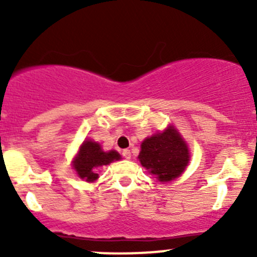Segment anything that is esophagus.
Returning a JSON list of instances; mask_svg holds the SVG:
<instances>
[{"label":"esophagus","instance_id":"obj_1","mask_svg":"<svg viewBox=\"0 0 257 257\" xmlns=\"http://www.w3.org/2000/svg\"><path fill=\"white\" fill-rule=\"evenodd\" d=\"M121 155H123V157L125 158V159H131V157H132V153H131V150H128V149H124L123 152H121Z\"/></svg>","mask_w":257,"mask_h":257}]
</instances>
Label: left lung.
I'll return each instance as SVG.
<instances>
[{
    "instance_id": "left-lung-1",
    "label": "left lung",
    "mask_w": 257,
    "mask_h": 257,
    "mask_svg": "<svg viewBox=\"0 0 257 257\" xmlns=\"http://www.w3.org/2000/svg\"><path fill=\"white\" fill-rule=\"evenodd\" d=\"M189 150L185 142L174 128L154 134L142 143L139 160L145 169L159 181H170L185 170L189 163Z\"/></svg>"
}]
</instances>
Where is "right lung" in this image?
Wrapping results in <instances>:
<instances>
[{
  "mask_svg": "<svg viewBox=\"0 0 257 257\" xmlns=\"http://www.w3.org/2000/svg\"><path fill=\"white\" fill-rule=\"evenodd\" d=\"M120 159V155L115 150L105 153L100 149V145L95 142L85 141L80 147L78 155L73 162V168L78 173L79 178L85 181H94L98 179L95 168L107 165L113 160Z\"/></svg>",
  "mask_w": 257,
  "mask_h": 257,
  "instance_id": "1",
  "label": "right lung"
}]
</instances>
